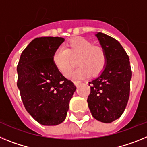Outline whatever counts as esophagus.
<instances>
[{
    "label": "esophagus",
    "mask_w": 147,
    "mask_h": 147,
    "mask_svg": "<svg viewBox=\"0 0 147 147\" xmlns=\"http://www.w3.org/2000/svg\"><path fill=\"white\" fill-rule=\"evenodd\" d=\"M74 84H75V86H79V85L81 84V81H75V82H74Z\"/></svg>",
    "instance_id": "obj_1"
}]
</instances>
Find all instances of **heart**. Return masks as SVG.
Wrapping results in <instances>:
<instances>
[{"label": "heart", "instance_id": "b5f03b06", "mask_svg": "<svg viewBox=\"0 0 147 147\" xmlns=\"http://www.w3.org/2000/svg\"><path fill=\"white\" fill-rule=\"evenodd\" d=\"M78 58L79 66L70 74L73 65V59ZM53 63L59 72L64 76L68 75L71 79H82L90 74L97 75L105 68L107 55L104 48L93 45L89 40L81 37L70 39L66 47H59L55 51Z\"/></svg>", "mask_w": 147, "mask_h": 147}]
</instances>
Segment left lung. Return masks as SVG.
Wrapping results in <instances>:
<instances>
[{
    "label": "left lung",
    "instance_id": "1",
    "mask_svg": "<svg viewBox=\"0 0 147 147\" xmlns=\"http://www.w3.org/2000/svg\"><path fill=\"white\" fill-rule=\"evenodd\" d=\"M95 35L105 51L107 64L89 82L91 92L88 107L95 119L109 123L119 118L127 107L132 70L128 55L118 40L102 32Z\"/></svg>",
    "mask_w": 147,
    "mask_h": 147
}]
</instances>
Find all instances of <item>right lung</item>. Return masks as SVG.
I'll return each mask as SVG.
<instances>
[{"label": "right lung", "mask_w": 147, "mask_h": 147, "mask_svg": "<svg viewBox=\"0 0 147 147\" xmlns=\"http://www.w3.org/2000/svg\"><path fill=\"white\" fill-rule=\"evenodd\" d=\"M64 38H35L20 57L18 88L26 111L38 123L55 126L66 119L76 86L53 63V54Z\"/></svg>", "instance_id": "add662e5"}]
</instances>
